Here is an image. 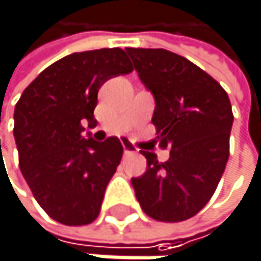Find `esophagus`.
Instances as JSON below:
<instances>
[{
  "label": "esophagus",
  "instance_id": "34e87169",
  "mask_svg": "<svg viewBox=\"0 0 261 261\" xmlns=\"http://www.w3.org/2000/svg\"><path fill=\"white\" fill-rule=\"evenodd\" d=\"M122 148H124V154H127V155H131V154H136L137 152V149L131 145L128 140H124L122 142Z\"/></svg>",
  "mask_w": 261,
  "mask_h": 261
}]
</instances>
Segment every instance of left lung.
Here are the masks:
<instances>
[{"instance_id": "obj_1", "label": "left lung", "mask_w": 261, "mask_h": 261, "mask_svg": "<svg viewBox=\"0 0 261 261\" xmlns=\"http://www.w3.org/2000/svg\"><path fill=\"white\" fill-rule=\"evenodd\" d=\"M134 69L154 95L157 142L171 149L160 163L146 157V172L131 178L142 210L162 222L195 216L213 196L230 155L231 102L205 71L168 49L127 48Z\"/></svg>"}]
</instances>
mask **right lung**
Masks as SVG:
<instances>
[{
	"mask_svg": "<svg viewBox=\"0 0 261 261\" xmlns=\"http://www.w3.org/2000/svg\"><path fill=\"white\" fill-rule=\"evenodd\" d=\"M121 48L66 56L33 80L15 107L19 168L36 201L54 221L79 227L93 222L124 148L118 137L84 139V124L96 127L99 87L130 74Z\"/></svg>",
	"mask_w": 261,
	"mask_h": 261,
	"instance_id": "right-lung-1",
	"label": "right lung"
}]
</instances>
